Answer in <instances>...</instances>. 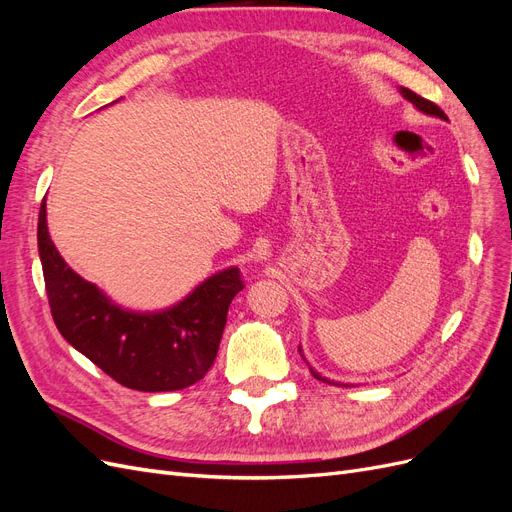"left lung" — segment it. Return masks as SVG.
Returning a JSON list of instances; mask_svg holds the SVG:
<instances>
[{"label": "left lung", "instance_id": "obj_1", "mask_svg": "<svg viewBox=\"0 0 512 512\" xmlns=\"http://www.w3.org/2000/svg\"><path fill=\"white\" fill-rule=\"evenodd\" d=\"M399 91H401V96H404L408 102H412L418 111L421 113H425V115H431V117H438V119H446V115H444V111L442 108L438 106V104H433V102H429V100H425V98H421L418 94H414V91H410V89H406V87H399ZM448 121V119H446ZM299 352H301V346H299ZM309 371H312V376L316 378V380H322V382H329L327 378H322L318 371H314L312 367H309Z\"/></svg>", "mask_w": 512, "mask_h": 512}]
</instances>
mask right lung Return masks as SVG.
Returning a JSON list of instances; mask_svg holds the SVG:
<instances>
[{
    "mask_svg": "<svg viewBox=\"0 0 512 512\" xmlns=\"http://www.w3.org/2000/svg\"><path fill=\"white\" fill-rule=\"evenodd\" d=\"M38 252L51 314L66 342L134 391H179L205 378L220 348L228 307L243 290L237 267L211 275L162 312H132L74 273L38 218Z\"/></svg>",
    "mask_w": 512,
    "mask_h": 512,
    "instance_id": "obj_1",
    "label": "right lung"
}]
</instances>
